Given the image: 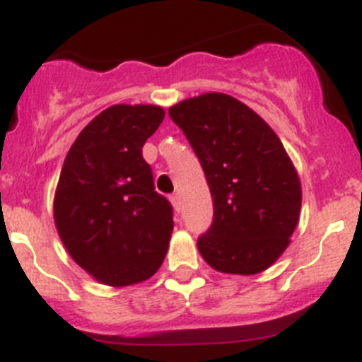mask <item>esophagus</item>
I'll return each mask as SVG.
<instances>
[{
  "label": "esophagus",
  "mask_w": 362,
  "mask_h": 362,
  "mask_svg": "<svg viewBox=\"0 0 362 362\" xmlns=\"http://www.w3.org/2000/svg\"><path fill=\"white\" fill-rule=\"evenodd\" d=\"M170 201H172V204H174V209L177 210H181V197H179V194H174V196L170 197Z\"/></svg>",
  "instance_id": "obj_1"
}]
</instances>
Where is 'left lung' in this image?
I'll return each mask as SVG.
<instances>
[{
	"label": "left lung",
	"instance_id": "left-lung-1",
	"mask_svg": "<svg viewBox=\"0 0 362 362\" xmlns=\"http://www.w3.org/2000/svg\"><path fill=\"white\" fill-rule=\"evenodd\" d=\"M199 158L214 203L197 239L217 272L261 274L283 255L299 223L300 181L277 134L239 99L209 92L168 108Z\"/></svg>",
	"mask_w": 362,
	"mask_h": 362
}]
</instances>
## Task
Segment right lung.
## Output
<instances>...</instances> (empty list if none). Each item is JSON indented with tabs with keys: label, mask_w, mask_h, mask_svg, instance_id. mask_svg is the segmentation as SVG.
<instances>
[{
	"label": "right lung",
	"mask_w": 362,
	"mask_h": 362,
	"mask_svg": "<svg viewBox=\"0 0 362 362\" xmlns=\"http://www.w3.org/2000/svg\"><path fill=\"white\" fill-rule=\"evenodd\" d=\"M163 117L158 105H112L79 132L63 163L57 233L70 257L107 286L146 281L168 252L172 206L153 190L141 153Z\"/></svg>",
	"instance_id": "right-lung-1"
}]
</instances>
